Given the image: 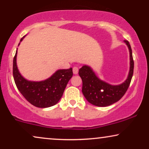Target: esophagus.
<instances>
[{
    "instance_id": "obj_1",
    "label": "esophagus",
    "mask_w": 149,
    "mask_h": 149,
    "mask_svg": "<svg viewBox=\"0 0 149 149\" xmlns=\"http://www.w3.org/2000/svg\"><path fill=\"white\" fill-rule=\"evenodd\" d=\"M72 70H73V73H74V74H78V72H79V68H78V67H77V66L73 67Z\"/></svg>"
}]
</instances>
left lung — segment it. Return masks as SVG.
<instances>
[{"mask_svg": "<svg viewBox=\"0 0 149 149\" xmlns=\"http://www.w3.org/2000/svg\"><path fill=\"white\" fill-rule=\"evenodd\" d=\"M130 51V71L127 78L121 84L113 85L100 79L90 66L84 65L79 70L83 81L82 92L87 101L96 107H104L119 101L130 86L134 73V60L131 46L124 40Z\"/></svg>", "mask_w": 149, "mask_h": 149, "instance_id": "8db88e82", "label": "left lung"}]
</instances>
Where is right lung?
Instances as JSON below:
<instances>
[{
	"label": "right lung",
	"instance_id": "1",
	"mask_svg": "<svg viewBox=\"0 0 149 149\" xmlns=\"http://www.w3.org/2000/svg\"><path fill=\"white\" fill-rule=\"evenodd\" d=\"M24 37L25 36L21 38L20 42ZM17 54V49L13 58V74L16 86L22 95L31 104L38 108H47L56 104L62 97L69 80L72 78V68L58 70L44 81H28L18 70Z\"/></svg>",
	"mask_w": 149,
	"mask_h": 149
}]
</instances>
